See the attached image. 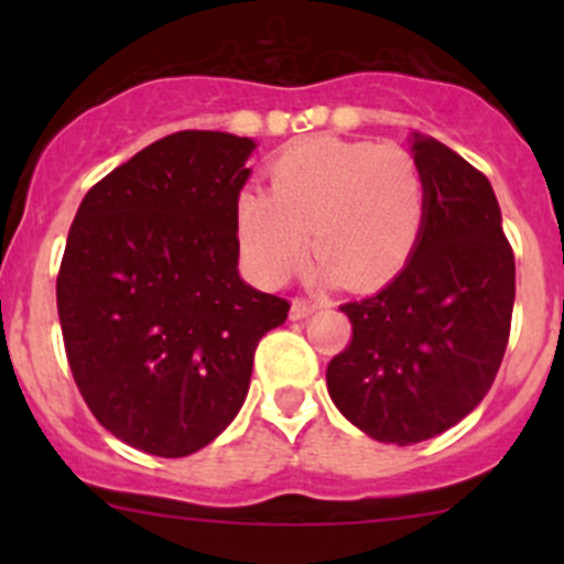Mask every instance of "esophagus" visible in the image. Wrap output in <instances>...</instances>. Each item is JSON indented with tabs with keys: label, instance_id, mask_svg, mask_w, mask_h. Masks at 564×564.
Listing matches in <instances>:
<instances>
[{
	"label": "esophagus",
	"instance_id": "1",
	"mask_svg": "<svg viewBox=\"0 0 564 564\" xmlns=\"http://www.w3.org/2000/svg\"><path fill=\"white\" fill-rule=\"evenodd\" d=\"M314 311H316V303H311V300H305V297H294L289 316H292V318H305V316L314 314Z\"/></svg>",
	"mask_w": 564,
	"mask_h": 564
}]
</instances>
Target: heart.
<instances>
[{
    "mask_svg": "<svg viewBox=\"0 0 564 564\" xmlns=\"http://www.w3.org/2000/svg\"><path fill=\"white\" fill-rule=\"evenodd\" d=\"M267 182L270 193L248 187L235 202L242 264L261 286L286 283L308 242L324 275L377 286L403 270L423 235L429 182L398 144L311 139L272 158Z\"/></svg>",
    "mask_w": 564,
    "mask_h": 564,
    "instance_id": "1",
    "label": "heart"
}]
</instances>
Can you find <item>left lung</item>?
Wrapping results in <instances>:
<instances>
[{"label": "left lung", "instance_id": "1", "mask_svg": "<svg viewBox=\"0 0 564 564\" xmlns=\"http://www.w3.org/2000/svg\"><path fill=\"white\" fill-rule=\"evenodd\" d=\"M412 152L429 182L423 235L382 292L340 305L351 338L327 366L340 414L395 445L442 434L486 398L516 300L491 182L436 139L414 135Z\"/></svg>", "mask_w": 564, "mask_h": 564}]
</instances>
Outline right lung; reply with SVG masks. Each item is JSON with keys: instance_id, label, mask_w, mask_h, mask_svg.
Instances as JSON below:
<instances>
[{"instance_id": "right-lung-1", "label": "right lung", "mask_w": 564, "mask_h": 564, "mask_svg": "<svg viewBox=\"0 0 564 564\" xmlns=\"http://www.w3.org/2000/svg\"><path fill=\"white\" fill-rule=\"evenodd\" d=\"M253 141L180 130L95 182L56 275L78 392L150 456L202 451L240 412L253 355L289 300L237 272L235 202Z\"/></svg>"}]
</instances>
